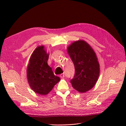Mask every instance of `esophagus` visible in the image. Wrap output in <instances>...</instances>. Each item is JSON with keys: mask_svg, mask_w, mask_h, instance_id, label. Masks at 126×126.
<instances>
[{"mask_svg": "<svg viewBox=\"0 0 126 126\" xmlns=\"http://www.w3.org/2000/svg\"><path fill=\"white\" fill-rule=\"evenodd\" d=\"M60 77L61 78H63L64 77V74L63 73V74H60Z\"/></svg>", "mask_w": 126, "mask_h": 126, "instance_id": "esophagus-1", "label": "esophagus"}]
</instances>
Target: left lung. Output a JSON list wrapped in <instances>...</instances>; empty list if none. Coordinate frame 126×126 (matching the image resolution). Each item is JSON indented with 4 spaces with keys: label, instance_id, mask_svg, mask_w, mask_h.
I'll use <instances>...</instances> for the list:
<instances>
[{
    "label": "left lung",
    "instance_id": "8db88e82",
    "mask_svg": "<svg viewBox=\"0 0 126 126\" xmlns=\"http://www.w3.org/2000/svg\"><path fill=\"white\" fill-rule=\"evenodd\" d=\"M67 51L75 68L74 78L70 82L80 92L89 91L95 85L100 75V64L95 52L84 40L76 41L67 47Z\"/></svg>",
    "mask_w": 126,
    "mask_h": 126
}]
</instances>
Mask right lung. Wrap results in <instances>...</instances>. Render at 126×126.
Here are the masks:
<instances>
[{"label":"right lung","mask_w":126,"mask_h":126,"mask_svg":"<svg viewBox=\"0 0 126 126\" xmlns=\"http://www.w3.org/2000/svg\"><path fill=\"white\" fill-rule=\"evenodd\" d=\"M49 54L44 46H38L30 57L26 76L31 88L37 94H47L60 78L56 76L47 64Z\"/></svg>","instance_id":"1"}]
</instances>
